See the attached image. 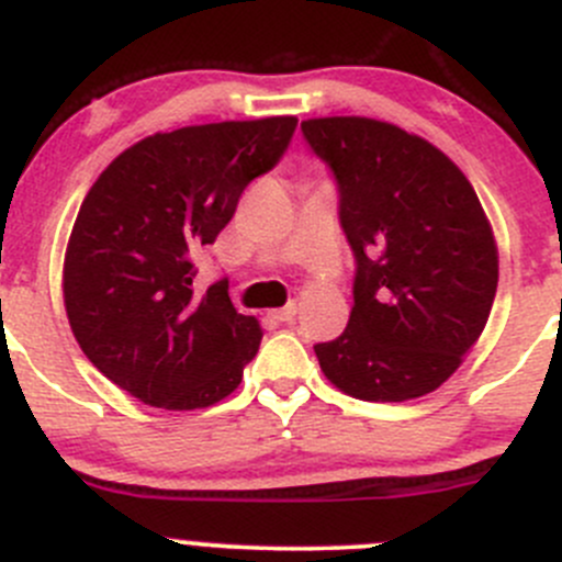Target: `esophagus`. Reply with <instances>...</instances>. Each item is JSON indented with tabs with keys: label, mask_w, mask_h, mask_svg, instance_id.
I'll return each mask as SVG.
<instances>
[{
	"label": "esophagus",
	"mask_w": 562,
	"mask_h": 562,
	"mask_svg": "<svg viewBox=\"0 0 562 562\" xmlns=\"http://www.w3.org/2000/svg\"><path fill=\"white\" fill-rule=\"evenodd\" d=\"M296 304H285V307L282 310H274V313H271V317H274L277 323H291L293 317H296Z\"/></svg>",
	"instance_id": "esophagus-1"
}]
</instances>
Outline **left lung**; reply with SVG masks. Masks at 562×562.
I'll return each mask as SVG.
<instances>
[{"label": "left lung", "mask_w": 562, "mask_h": 562, "mask_svg": "<svg viewBox=\"0 0 562 562\" xmlns=\"http://www.w3.org/2000/svg\"><path fill=\"white\" fill-rule=\"evenodd\" d=\"M331 168L356 258L348 328L315 356L367 402H405L449 381L481 337L497 291V247L479 195L418 135L364 116L302 122Z\"/></svg>", "instance_id": "8db88e82"}]
</instances>
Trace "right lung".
Masks as SVG:
<instances>
[{
	"mask_svg": "<svg viewBox=\"0 0 562 562\" xmlns=\"http://www.w3.org/2000/svg\"><path fill=\"white\" fill-rule=\"evenodd\" d=\"M296 116L220 122L138 140L100 173L72 225L65 307L87 359L135 400L195 411L241 383L263 331L228 277L198 296L192 252L285 155Z\"/></svg>",
	"mask_w": 562,
	"mask_h": 562,
	"instance_id": "obj_1",
	"label": "right lung"
}]
</instances>
